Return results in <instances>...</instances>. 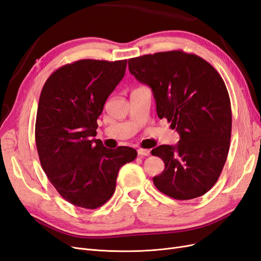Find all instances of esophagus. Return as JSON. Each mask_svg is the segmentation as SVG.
I'll use <instances>...</instances> for the list:
<instances>
[{"label": "esophagus", "instance_id": "34e87169", "mask_svg": "<svg viewBox=\"0 0 261 261\" xmlns=\"http://www.w3.org/2000/svg\"><path fill=\"white\" fill-rule=\"evenodd\" d=\"M138 154H139L140 156H149L150 152H149V149H145V148H139V149H138Z\"/></svg>", "mask_w": 261, "mask_h": 261}]
</instances>
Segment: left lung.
Returning a JSON list of instances; mask_svg holds the SVG:
<instances>
[{
  "mask_svg": "<svg viewBox=\"0 0 261 261\" xmlns=\"http://www.w3.org/2000/svg\"><path fill=\"white\" fill-rule=\"evenodd\" d=\"M129 70L150 87L161 119L180 134L176 145H159L165 170L155 187L178 200L204 195L219 179L230 148L232 112L228 90L214 67L195 54L159 52L130 58Z\"/></svg>",
  "mask_w": 261,
  "mask_h": 261,
  "instance_id": "obj_1",
  "label": "left lung"
}]
</instances>
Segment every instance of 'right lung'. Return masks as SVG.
<instances>
[{
    "label": "right lung",
    "instance_id": "right-lung-1",
    "mask_svg": "<svg viewBox=\"0 0 261 261\" xmlns=\"http://www.w3.org/2000/svg\"><path fill=\"white\" fill-rule=\"evenodd\" d=\"M127 60H80L55 70L42 88L36 144L42 169L68 203L95 209L111 198L120 168L137 150L107 148L96 136L107 97L123 78Z\"/></svg>",
    "mask_w": 261,
    "mask_h": 261
}]
</instances>
